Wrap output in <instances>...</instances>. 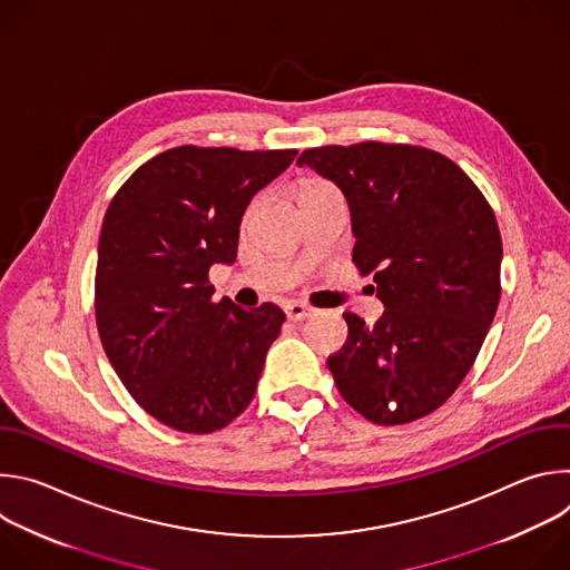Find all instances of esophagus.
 <instances>
[{"mask_svg": "<svg viewBox=\"0 0 570 570\" xmlns=\"http://www.w3.org/2000/svg\"><path fill=\"white\" fill-rule=\"evenodd\" d=\"M286 315H288V320L297 322V320H306V317L315 315V308L308 306V304H302V302H288L286 304Z\"/></svg>", "mask_w": 570, "mask_h": 570, "instance_id": "34e87169", "label": "esophagus"}]
</instances>
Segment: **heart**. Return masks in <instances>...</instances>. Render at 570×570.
I'll return each mask as SVG.
<instances>
[{"mask_svg":"<svg viewBox=\"0 0 570 570\" xmlns=\"http://www.w3.org/2000/svg\"><path fill=\"white\" fill-rule=\"evenodd\" d=\"M324 191H334V189L330 185H324V183H308V185H304L302 196H304V200H308V198H313L317 194H324Z\"/></svg>","mask_w":570,"mask_h":570,"instance_id":"obj_1","label":"heart"}]
</instances>
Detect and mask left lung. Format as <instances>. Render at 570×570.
Returning <instances> with one entry per match:
<instances>
[{
	"label": "left lung",
	"instance_id": "1",
	"mask_svg": "<svg viewBox=\"0 0 570 570\" xmlns=\"http://www.w3.org/2000/svg\"><path fill=\"white\" fill-rule=\"evenodd\" d=\"M299 167L332 180L352 214V259L383 315L345 313L350 338L330 356L343 399L381 426L415 422L471 370L501 299L497 216L449 157L409 144L320 146Z\"/></svg>",
	"mask_w": 570,
	"mask_h": 570
}]
</instances>
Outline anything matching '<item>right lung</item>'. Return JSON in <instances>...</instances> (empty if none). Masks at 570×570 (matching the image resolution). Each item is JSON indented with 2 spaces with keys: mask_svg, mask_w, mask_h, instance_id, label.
<instances>
[{
  "mask_svg": "<svg viewBox=\"0 0 570 570\" xmlns=\"http://www.w3.org/2000/svg\"><path fill=\"white\" fill-rule=\"evenodd\" d=\"M295 155L178 146L141 165L106 212L101 345L132 399L174 431H220L255 396L286 315L273 302H214L209 268L236 262L243 212Z\"/></svg>",
  "mask_w": 570,
  "mask_h": 570,
  "instance_id": "1",
  "label": "right lung"
}]
</instances>
